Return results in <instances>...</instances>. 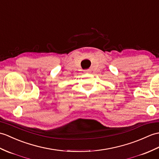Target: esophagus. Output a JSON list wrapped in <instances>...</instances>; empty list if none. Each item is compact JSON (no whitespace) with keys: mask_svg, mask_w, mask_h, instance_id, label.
I'll return each instance as SVG.
<instances>
[{"mask_svg":"<svg viewBox=\"0 0 159 159\" xmlns=\"http://www.w3.org/2000/svg\"><path fill=\"white\" fill-rule=\"evenodd\" d=\"M84 73H90L91 72V70L89 69H87V70H84Z\"/></svg>","mask_w":159,"mask_h":159,"instance_id":"obj_1","label":"esophagus"}]
</instances>
